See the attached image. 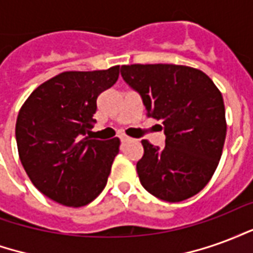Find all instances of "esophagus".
I'll return each instance as SVG.
<instances>
[{
  "label": "esophagus",
  "mask_w": 253,
  "mask_h": 253,
  "mask_svg": "<svg viewBox=\"0 0 253 253\" xmlns=\"http://www.w3.org/2000/svg\"><path fill=\"white\" fill-rule=\"evenodd\" d=\"M121 141H122V142H123V143H126V142H128V141H130V138L126 137V135H122V137H121Z\"/></svg>",
  "instance_id": "obj_1"
}]
</instances>
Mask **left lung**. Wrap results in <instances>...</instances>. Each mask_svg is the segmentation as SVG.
<instances>
[{
	"mask_svg": "<svg viewBox=\"0 0 253 253\" xmlns=\"http://www.w3.org/2000/svg\"><path fill=\"white\" fill-rule=\"evenodd\" d=\"M121 74L164 128V148L142 139L141 184L167 202L196 195L217 169L226 137L219 89L202 70L183 65H123Z\"/></svg>",
	"mask_w": 253,
	"mask_h": 253,
	"instance_id": "8db88e82",
	"label": "left lung"
}]
</instances>
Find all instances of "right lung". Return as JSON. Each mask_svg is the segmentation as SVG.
<instances>
[{"label":"right lung","instance_id":"right-lung-1","mask_svg":"<svg viewBox=\"0 0 253 253\" xmlns=\"http://www.w3.org/2000/svg\"><path fill=\"white\" fill-rule=\"evenodd\" d=\"M119 66L63 72L39 85L20 108L16 141L32 184L63 206L81 207L104 190L119 138L89 139L97 97L118 81Z\"/></svg>","mask_w":253,"mask_h":253}]
</instances>
